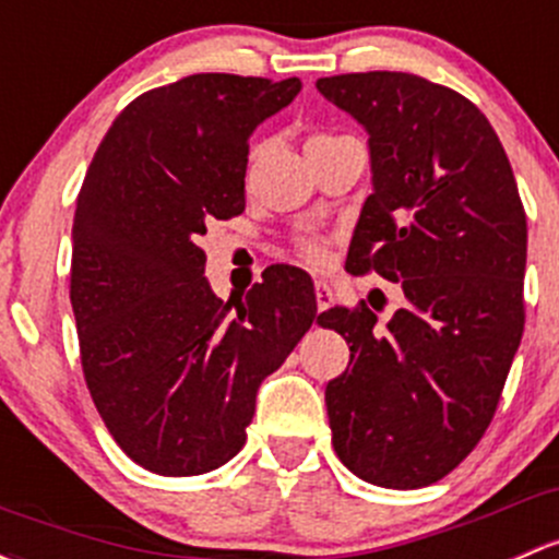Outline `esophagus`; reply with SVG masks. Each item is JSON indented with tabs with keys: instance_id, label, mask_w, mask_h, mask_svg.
<instances>
[{
	"instance_id": "1",
	"label": "esophagus",
	"mask_w": 559,
	"mask_h": 559,
	"mask_svg": "<svg viewBox=\"0 0 559 559\" xmlns=\"http://www.w3.org/2000/svg\"><path fill=\"white\" fill-rule=\"evenodd\" d=\"M332 302H334L332 286H329L326 281H316V305H319V310H326Z\"/></svg>"
}]
</instances>
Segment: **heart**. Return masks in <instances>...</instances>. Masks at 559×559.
<instances>
[{
    "mask_svg": "<svg viewBox=\"0 0 559 559\" xmlns=\"http://www.w3.org/2000/svg\"><path fill=\"white\" fill-rule=\"evenodd\" d=\"M332 139H340V136H332V133H316V136L308 139V144H319V141H332ZM297 254L310 264H324L329 257V246L324 238H319V235H302V238L297 240Z\"/></svg>",
    "mask_w": 559,
    "mask_h": 559,
    "instance_id": "b5f03b06",
    "label": "heart"
}]
</instances>
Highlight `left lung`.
<instances>
[{
    "label": "left lung",
    "instance_id": "1",
    "mask_svg": "<svg viewBox=\"0 0 559 559\" xmlns=\"http://www.w3.org/2000/svg\"><path fill=\"white\" fill-rule=\"evenodd\" d=\"M316 87L369 133L372 195L345 270L404 292L388 324L367 302L319 316L350 345L326 385L332 444L358 479L415 490L448 477L496 415L525 329V209L496 131L461 93L404 72Z\"/></svg>",
    "mask_w": 559,
    "mask_h": 559
}]
</instances>
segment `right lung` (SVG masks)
I'll use <instances>...</instances> for the list:
<instances>
[{"mask_svg":"<svg viewBox=\"0 0 559 559\" xmlns=\"http://www.w3.org/2000/svg\"><path fill=\"white\" fill-rule=\"evenodd\" d=\"M297 78L190 74L141 93L98 144L72 227V297L87 391L146 472L195 477L246 442L257 388L316 319L313 281L273 264L243 302L205 281L198 238L246 209L249 136Z\"/></svg>","mask_w":559,"mask_h":559,"instance_id":"right-lung-1","label":"right lung"}]
</instances>
